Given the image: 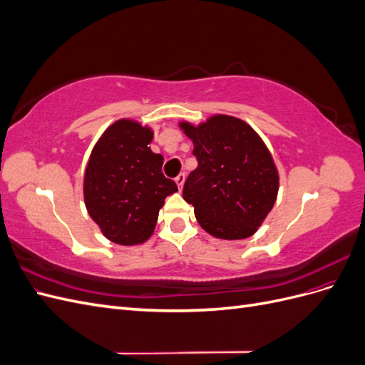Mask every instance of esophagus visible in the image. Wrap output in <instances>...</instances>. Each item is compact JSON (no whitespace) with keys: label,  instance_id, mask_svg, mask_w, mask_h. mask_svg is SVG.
Returning <instances> with one entry per match:
<instances>
[{"label":"esophagus","instance_id":"esophagus-1","mask_svg":"<svg viewBox=\"0 0 365 365\" xmlns=\"http://www.w3.org/2000/svg\"><path fill=\"white\" fill-rule=\"evenodd\" d=\"M184 181H185V175H184V173H180V175L176 176V178H175V182H176V185H178V189H180V190L182 189Z\"/></svg>","mask_w":365,"mask_h":365}]
</instances>
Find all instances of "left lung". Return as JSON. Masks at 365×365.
<instances>
[{
    "label": "left lung",
    "mask_w": 365,
    "mask_h": 365,
    "mask_svg": "<svg viewBox=\"0 0 365 365\" xmlns=\"http://www.w3.org/2000/svg\"><path fill=\"white\" fill-rule=\"evenodd\" d=\"M193 143L197 168L182 196L208 235L237 240L252 236L272 210L280 176L269 149L247 121L215 114L193 125L180 121Z\"/></svg>",
    "instance_id": "left-lung-1"
}]
</instances>
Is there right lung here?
<instances>
[{"label": "right lung", "mask_w": 365, "mask_h": 365, "mask_svg": "<svg viewBox=\"0 0 365 365\" xmlns=\"http://www.w3.org/2000/svg\"><path fill=\"white\" fill-rule=\"evenodd\" d=\"M153 129L120 118L98 137L83 175V201L102 235L117 245L145 244L160 208L178 187L161 172L163 155L150 150Z\"/></svg>", "instance_id": "1"}]
</instances>
